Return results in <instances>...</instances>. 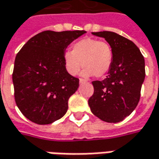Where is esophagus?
I'll return each mask as SVG.
<instances>
[{
  "mask_svg": "<svg viewBox=\"0 0 159 159\" xmlns=\"http://www.w3.org/2000/svg\"><path fill=\"white\" fill-rule=\"evenodd\" d=\"M79 83H81V84H83V83H87V81H85L84 79H82V78H80L79 79Z\"/></svg>",
  "mask_w": 159,
  "mask_h": 159,
  "instance_id": "1",
  "label": "esophagus"
}]
</instances>
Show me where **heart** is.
I'll return each instance as SVG.
<instances>
[{
	"instance_id": "heart-1",
	"label": "heart",
	"mask_w": 159,
	"mask_h": 159,
	"mask_svg": "<svg viewBox=\"0 0 159 159\" xmlns=\"http://www.w3.org/2000/svg\"><path fill=\"white\" fill-rule=\"evenodd\" d=\"M114 59L113 49L107 41L84 38L72 45L71 52H65L64 63L66 70L76 76L80 69L83 76L103 77L110 70Z\"/></svg>"
}]
</instances>
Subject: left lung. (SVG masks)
Wrapping results in <instances>:
<instances>
[{
    "instance_id": "8db88e82",
    "label": "left lung",
    "mask_w": 159,
    "mask_h": 159,
    "mask_svg": "<svg viewBox=\"0 0 159 159\" xmlns=\"http://www.w3.org/2000/svg\"><path fill=\"white\" fill-rule=\"evenodd\" d=\"M104 38L113 49L110 70L102 81H93L94 94L89 99L91 112L102 120L116 123L135 109L145 80V59L133 41L113 32L92 33Z\"/></svg>"
}]
</instances>
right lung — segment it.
Segmentation results:
<instances>
[{
	"mask_svg": "<svg viewBox=\"0 0 159 159\" xmlns=\"http://www.w3.org/2000/svg\"><path fill=\"white\" fill-rule=\"evenodd\" d=\"M85 31H45L25 43L14 61L13 83L16 105L23 115L39 125L62 118L68 100L79 87L64 63L65 50Z\"/></svg>",
	"mask_w": 159,
	"mask_h": 159,
	"instance_id": "right-lung-1",
	"label": "right lung"
}]
</instances>
